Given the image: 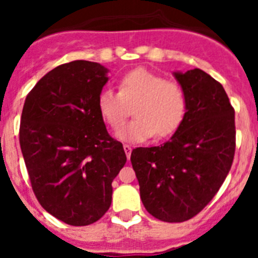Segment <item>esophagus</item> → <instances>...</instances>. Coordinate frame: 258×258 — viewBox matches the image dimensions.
I'll return each instance as SVG.
<instances>
[{
	"label": "esophagus",
	"mask_w": 258,
	"mask_h": 258,
	"mask_svg": "<svg viewBox=\"0 0 258 258\" xmlns=\"http://www.w3.org/2000/svg\"><path fill=\"white\" fill-rule=\"evenodd\" d=\"M124 151H125V154H126L127 160H129V159H131V154H132V146L124 145Z\"/></svg>",
	"instance_id": "esophagus-1"
}]
</instances>
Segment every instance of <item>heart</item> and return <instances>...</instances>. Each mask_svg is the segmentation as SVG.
I'll return each instance as SVG.
<instances>
[{
  "mask_svg": "<svg viewBox=\"0 0 258 258\" xmlns=\"http://www.w3.org/2000/svg\"><path fill=\"white\" fill-rule=\"evenodd\" d=\"M118 93L104 89L98 95V108L104 121L118 131L132 115L136 118L120 131V138L141 142L151 136L161 140L174 133L186 112V95L178 83L143 68L124 75Z\"/></svg>",
  "mask_w": 258,
  "mask_h": 258,
  "instance_id": "obj_1",
  "label": "heart"
}]
</instances>
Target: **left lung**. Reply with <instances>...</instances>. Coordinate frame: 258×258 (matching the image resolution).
I'll return each instance as SVG.
<instances>
[{"label": "left lung", "mask_w": 258, "mask_h": 258, "mask_svg": "<svg viewBox=\"0 0 258 258\" xmlns=\"http://www.w3.org/2000/svg\"><path fill=\"white\" fill-rule=\"evenodd\" d=\"M186 112L168 142L132 151L141 199L164 222H183L206 208L235 155V111L223 86L199 68L174 74Z\"/></svg>", "instance_id": "8db88e82"}]
</instances>
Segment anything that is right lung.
<instances>
[{
  "label": "right lung",
  "mask_w": 258,
  "mask_h": 258,
  "mask_svg": "<svg viewBox=\"0 0 258 258\" xmlns=\"http://www.w3.org/2000/svg\"><path fill=\"white\" fill-rule=\"evenodd\" d=\"M106 74L94 61L60 64L23 107L19 142L32 190L45 211L71 226L97 222L108 211L112 181L126 163L98 108Z\"/></svg>",
  "instance_id": "add662e5"
}]
</instances>
